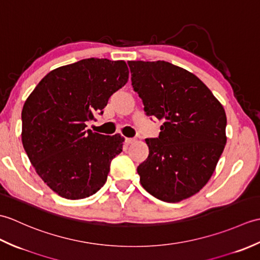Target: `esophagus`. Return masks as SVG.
Listing matches in <instances>:
<instances>
[{
	"label": "esophagus",
	"mask_w": 260,
	"mask_h": 260,
	"mask_svg": "<svg viewBox=\"0 0 260 260\" xmlns=\"http://www.w3.org/2000/svg\"><path fill=\"white\" fill-rule=\"evenodd\" d=\"M135 141H136L135 139H128V137H126V139H125L126 144H132V143H134Z\"/></svg>",
	"instance_id": "esophagus-1"
}]
</instances>
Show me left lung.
<instances>
[{
  "label": "left lung",
  "instance_id": "8db88e82",
  "mask_svg": "<svg viewBox=\"0 0 260 260\" xmlns=\"http://www.w3.org/2000/svg\"><path fill=\"white\" fill-rule=\"evenodd\" d=\"M132 86L148 116L163 120L157 139H146L148 157L137 168L153 197L180 202L208 183L227 142L225 112L189 71L167 61H128Z\"/></svg>",
  "mask_w": 260,
  "mask_h": 260
}]
</instances>
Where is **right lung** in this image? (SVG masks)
I'll return each instance as SVG.
<instances>
[{
	"mask_svg": "<svg viewBox=\"0 0 260 260\" xmlns=\"http://www.w3.org/2000/svg\"><path fill=\"white\" fill-rule=\"evenodd\" d=\"M123 60L89 58L42 78L22 109V144L43 182L64 199L90 197L107 180L124 137L86 131L128 80Z\"/></svg>",
	"mask_w": 260,
	"mask_h": 260,
	"instance_id": "obj_1",
	"label": "right lung"
}]
</instances>
